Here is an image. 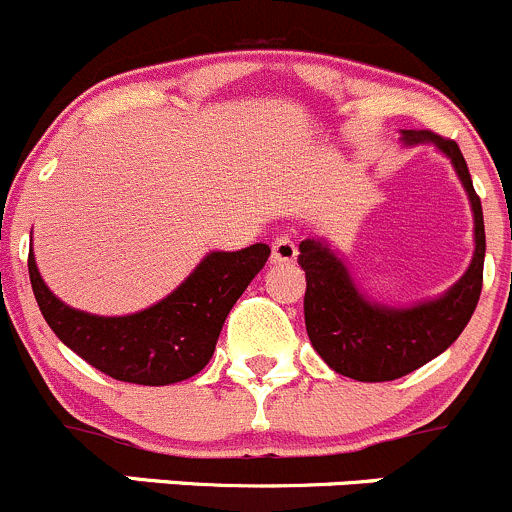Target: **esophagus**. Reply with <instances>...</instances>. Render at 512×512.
<instances>
[{
	"instance_id": "esophagus-1",
	"label": "esophagus",
	"mask_w": 512,
	"mask_h": 512,
	"mask_svg": "<svg viewBox=\"0 0 512 512\" xmlns=\"http://www.w3.org/2000/svg\"><path fill=\"white\" fill-rule=\"evenodd\" d=\"M296 254H298L296 241H293V236L288 234V231H281V234L271 241L273 263H291L293 258H296Z\"/></svg>"
}]
</instances>
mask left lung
<instances>
[{
  "label": "left lung",
  "mask_w": 512,
  "mask_h": 512,
  "mask_svg": "<svg viewBox=\"0 0 512 512\" xmlns=\"http://www.w3.org/2000/svg\"><path fill=\"white\" fill-rule=\"evenodd\" d=\"M403 139L408 144L433 141L450 156L473 206L475 254L465 276L445 296L413 308H386L358 293L346 266L328 246L311 239L298 244V263L306 271L308 338L333 371L363 383L396 381L440 356L468 326L483 288V206L458 144L428 129L403 131Z\"/></svg>",
  "instance_id": "1"
}]
</instances>
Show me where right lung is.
Instances as JSON below:
<instances>
[{
    "label": "right lung",
    "mask_w": 512,
    "mask_h": 512,
    "mask_svg": "<svg viewBox=\"0 0 512 512\" xmlns=\"http://www.w3.org/2000/svg\"><path fill=\"white\" fill-rule=\"evenodd\" d=\"M268 256L266 244L216 251L164 301L119 318L64 306L44 286L32 249L27 263L39 311L64 346L116 381L169 386L196 376L211 361L226 316Z\"/></svg>",
    "instance_id": "1"
}]
</instances>
